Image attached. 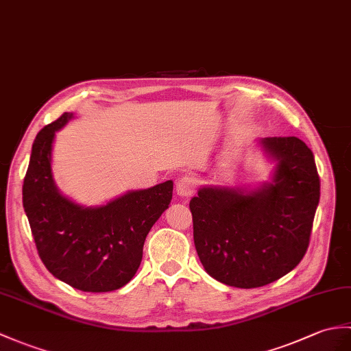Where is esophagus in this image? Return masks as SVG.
<instances>
[{
    "mask_svg": "<svg viewBox=\"0 0 351 351\" xmlns=\"http://www.w3.org/2000/svg\"><path fill=\"white\" fill-rule=\"evenodd\" d=\"M195 185H197V181L193 176H182L181 179H178L176 182V193L182 197H189L195 190Z\"/></svg>",
    "mask_w": 351,
    "mask_h": 351,
    "instance_id": "obj_1",
    "label": "esophagus"
}]
</instances>
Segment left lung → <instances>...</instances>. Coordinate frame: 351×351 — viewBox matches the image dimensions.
Segmentation results:
<instances>
[{
    "label": "left lung",
    "instance_id": "left-lung-1",
    "mask_svg": "<svg viewBox=\"0 0 351 351\" xmlns=\"http://www.w3.org/2000/svg\"><path fill=\"white\" fill-rule=\"evenodd\" d=\"M260 145L276 161L272 182L256 190L203 186L190 202L203 267L239 289L266 286L299 265L320 200L313 151L300 138L265 137Z\"/></svg>",
    "mask_w": 351,
    "mask_h": 351
}]
</instances>
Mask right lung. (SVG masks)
I'll list each match as a JSON object with an SVG mask.
<instances>
[{"instance_id":"obj_1","label":"right lung","mask_w":351,"mask_h":351,"mask_svg":"<svg viewBox=\"0 0 351 351\" xmlns=\"http://www.w3.org/2000/svg\"><path fill=\"white\" fill-rule=\"evenodd\" d=\"M73 118L62 113L38 132L22 186L23 209L43 265L73 289L103 293L124 287L142 262L151 227L169 208L173 182L128 191L85 208L62 195L52 176L55 133Z\"/></svg>"}]
</instances>
